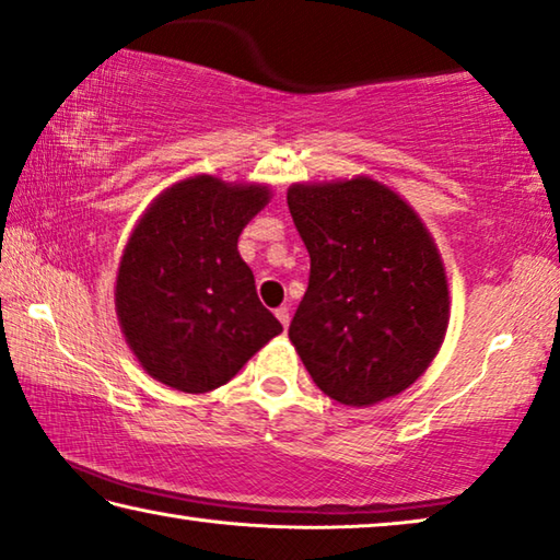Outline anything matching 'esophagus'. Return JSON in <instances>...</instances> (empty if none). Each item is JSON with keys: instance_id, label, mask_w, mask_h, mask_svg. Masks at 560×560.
Instances as JSON below:
<instances>
[{"instance_id": "esophagus-1", "label": "esophagus", "mask_w": 560, "mask_h": 560, "mask_svg": "<svg viewBox=\"0 0 560 560\" xmlns=\"http://www.w3.org/2000/svg\"><path fill=\"white\" fill-rule=\"evenodd\" d=\"M277 318L281 322L283 328H289V322H291V314H289V306H279L277 308Z\"/></svg>"}]
</instances>
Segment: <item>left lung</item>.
<instances>
[{"label": "left lung", "mask_w": 560, "mask_h": 560, "mask_svg": "<svg viewBox=\"0 0 560 560\" xmlns=\"http://www.w3.org/2000/svg\"><path fill=\"white\" fill-rule=\"evenodd\" d=\"M312 256L289 339L314 384L346 406L401 394L436 357L448 283L419 214L369 176L287 194Z\"/></svg>", "instance_id": "left-lung-1"}]
</instances>
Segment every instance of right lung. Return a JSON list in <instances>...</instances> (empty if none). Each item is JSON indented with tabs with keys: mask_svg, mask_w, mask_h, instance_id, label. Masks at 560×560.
<instances>
[{
	"mask_svg": "<svg viewBox=\"0 0 560 560\" xmlns=\"http://www.w3.org/2000/svg\"><path fill=\"white\" fill-rule=\"evenodd\" d=\"M269 197V186L199 174L168 186L139 219L114 304L124 339L152 378L207 394L281 334L236 248Z\"/></svg>",
	"mask_w": 560,
	"mask_h": 560,
	"instance_id": "right-lung-1",
	"label": "right lung"
}]
</instances>
